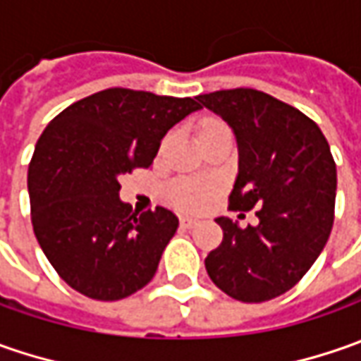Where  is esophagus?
Instances as JSON below:
<instances>
[{
    "instance_id": "obj_1",
    "label": "esophagus",
    "mask_w": 361,
    "mask_h": 361,
    "mask_svg": "<svg viewBox=\"0 0 361 361\" xmlns=\"http://www.w3.org/2000/svg\"><path fill=\"white\" fill-rule=\"evenodd\" d=\"M199 225V219H190V216H183L180 219V227L183 229H192V227H197Z\"/></svg>"
}]
</instances>
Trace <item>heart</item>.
<instances>
[{
	"instance_id": "heart-1",
	"label": "heart",
	"mask_w": 361,
	"mask_h": 361,
	"mask_svg": "<svg viewBox=\"0 0 361 361\" xmlns=\"http://www.w3.org/2000/svg\"><path fill=\"white\" fill-rule=\"evenodd\" d=\"M216 126H225L221 122H207L202 130H211ZM219 192V187L211 180H178L169 188V199L174 207L183 211H202L207 209Z\"/></svg>"
}]
</instances>
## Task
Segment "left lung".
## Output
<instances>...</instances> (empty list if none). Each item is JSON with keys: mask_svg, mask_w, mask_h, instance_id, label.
Wrapping results in <instances>:
<instances>
[{"mask_svg": "<svg viewBox=\"0 0 361 361\" xmlns=\"http://www.w3.org/2000/svg\"><path fill=\"white\" fill-rule=\"evenodd\" d=\"M197 98L237 136L229 209H259L257 227L216 219L223 241L204 259L207 273L243 303L279 298L310 271L334 227L338 173L329 145L310 116L265 92L233 88Z\"/></svg>", "mask_w": 361, "mask_h": 361, "instance_id": "8db88e82", "label": "left lung"}]
</instances>
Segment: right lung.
Returning <instances> with one entry per match:
<instances>
[{
  "label": "right lung",
  "instance_id": "1",
  "mask_svg": "<svg viewBox=\"0 0 361 361\" xmlns=\"http://www.w3.org/2000/svg\"><path fill=\"white\" fill-rule=\"evenodd\" d=\"M199 108L195 98L108 88L68 106L37 138L27 169L35 239L78 293L118 301L154 277L178 219L164 207L132 211L118 178L148 169L164 134Z\"/></svg>",
  "mask_w": 361,
  "mask_h": 361
}]
</instances>
